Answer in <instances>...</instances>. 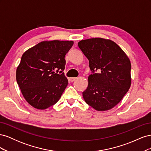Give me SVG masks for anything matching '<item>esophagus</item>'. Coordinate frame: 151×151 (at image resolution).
<instances>
[{
	"mask_svg": "<svg viewBox=\"0 0 151 151\" xmlns=\"http://www.w3.org/2000/svg\"><path fill=\"white\" fill-rule=\"evenodd\" d=\"M76 79H77L76 77H70V78L69 79H70V81L71 82H73V81H74Z\"/></svg>",
	"mask_w": 151,
	"mask_h": 151,
	"instance_id": "obj_1",
	"label": "esophagus"
}]
</instances>
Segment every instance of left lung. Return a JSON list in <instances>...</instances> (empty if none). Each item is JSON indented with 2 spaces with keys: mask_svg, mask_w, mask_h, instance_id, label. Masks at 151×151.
Here are the masks:
<instances>
[{
  "mask_svg": "<svg viewBox=\"0 0 151 151\" xmlns=\"http://www.w3.org/2000/svg\"><path fill=\"white\" fill-rule=\"evenodd\" d=\"M78 47L89 60L93 74L83 93L84 101L97 111L113 108L131 85V63L122 49L113 41L101 38L81 40ZM98 70V73H94Z\"/></svg>",
  "mask_w": 151,
  "mask_h": 151,
  "instance_id": "8db88e82",
  "label": "left lung"
}]
</instances>
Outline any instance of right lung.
I'll use <instances>...</instances> for the list:
<instances>
[{
	"mask_svg": "<svg viewBox=\"0 0 151 151\" xmlns=\"http://www.w3.org/2000/svg\"><path fill=\"white\" fill-rule=\"evenodd\" d=\"M73 44V41H44L22 55L16 70V81L31 106L45 109L60 98L68 85L62 72L65 56Z\"/></svg>",
	"mask_w": 151,
	"mask_h": 151,
	"instance_id": "1",
	"label": "right lung"
}]
</instances>
